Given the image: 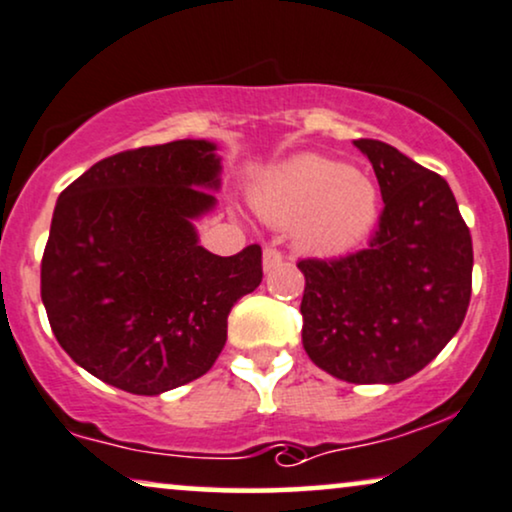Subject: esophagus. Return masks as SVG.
<instances>
[{"label":"esophagus","instance_id":"obj_1","mask_svg":"<svg viewBox=\"0 0 512 512\" xmlns=\"http://www.w3.org/2000/svg\"><path fill=\"white\" fill-rule=\"evenodd\" d=\"M280 263H282L280 251L273 249V246H266V249H263V270L270 273V270H275Z\"/></svg>","mask_w":512,"mask_h":512}]
</instances>
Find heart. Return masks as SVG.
Returning <instances> with one entry per match:
<instances>
[{"mask_svg":"<svg viewBox=\"0 0 512 512\" xmlns=\"http://www.w3.org/2000/svg\"><path fill=\"white\" fill-rule=\"evenodd\" d=\"M254 208L270 225H296V244L308 254L339 256L375 230L380 189L342 161L304 154L258 182Z\"/></svg>","mask_w":512,"mask_h":512,"instance_id":"obj_1","label":"heart"}]
</instances>
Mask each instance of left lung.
<instances>
[{
  "label": "left lung",
  "instance_id": "8db88e82",
  "mask_svg": "<svg viewBox=\"0 0 512 512\" xmlns=\"http://www.w3.org/2000/svg\"><path fill=\"white\" fill-rule=\"evenodd\" d=\"M384 201L370 246L299 261L301 342L320 370L351 384H396L420 372L463 325L472 237L449 182L380 140H356Z\"/></svg>",
  "mask_w": 512,
  "mask_h": 512
}]
</instances>
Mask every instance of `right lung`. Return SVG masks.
<instances>
[{"label": "right lung", "mask_w": 512, "mask_h": 512, "mask_svg": "<svg viewBox=\"0 0 512 512\" xmlns=\"http://www.w3.org/2000/svg\"><path fill=\"white\" fill-rule=\"evenodd\" d=\"M218 144L178 140L94 163L56 201L42 304L90 375L156 396L211 370L227 315L261 285V246L216 256L197 227L216 208Z\"/></svg>", "instance_id": "add662e5"}]
</instances>
